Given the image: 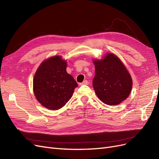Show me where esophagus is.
I'll return each mask as SVG.
<instances>
[{
    "instance_id": "obj_1",
    "label": "esophagus",
    "mask_w": 159,
    "mask_h": 159,
    "mask_svg": "<svg viewBox=\"0 0 159 159\" xmlns=\"http://www.w3.org/2000/svg\"><path fill=\"white\" fill-rule=\"evenodd\" d=\"M88 81L87 80H84L82 83H81L80 85H88Z\"/></svg>"
}]
</instances>
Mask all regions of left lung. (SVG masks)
Wrapping results in <instances>:
<instances>
[{
    "label": "left lung",
    "instance_id": "left-lung-1",
    "mask_svg": "<svg viewBox=\"0 0 159 159\" xmlns=\"http://www.w3.org/2000/svg\"><path fill=\"white\" fill-rule=\"evenodd\" d=\"M93 87L99 99L115 105L125 100L131 93L133 81L123 62L114 54L107 53L102 60H93Z\"/></svg>",
    "mask_w": 159,
    "mask_h": 159
}]
</instances>
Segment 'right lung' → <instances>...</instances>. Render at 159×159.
Returning <instances> with one entry per match:
<instances>
[{
  "label": "right lung",
  "instance_id": "obj_1",
  "mask_svg": "<svg viewBox=\"0 0 159 159\" xmlns=\"http://www.w3.org/2000/svg\"><path fill=\"white\" fill-rule=\"evenodd\" d=\"M67 62L60 56L42 61L33 80V91L36 99L44 107L57 110L71 99L78 84L66 71Z\"/></svg>",
  "mask_w": 159,
  "mask_h": 159
}]
</instances>
